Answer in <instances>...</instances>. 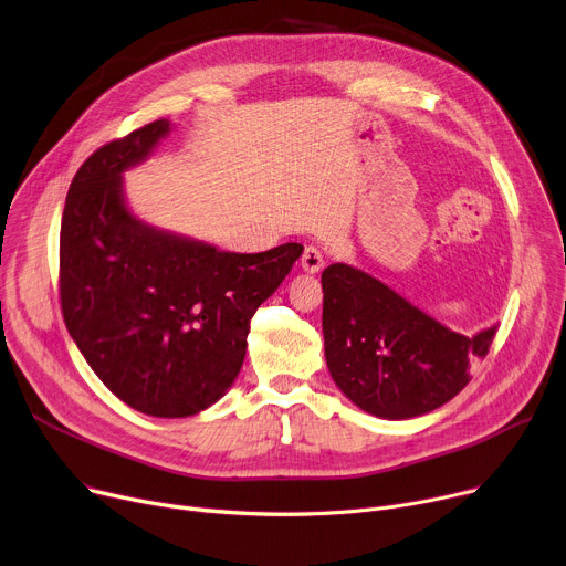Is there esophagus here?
Wrapping results in <instances>:
<instances>
[{
    "mask_svg": "<svg viewBox=\"0 0 566 566\" xmlns=\"http://www.w3.org/2000/svg\"><path fill=\"white\" fill-rule=\"evenodd\" d=\"M300 266H303V271L305 273H318L323 266H325V259H323V252L318 250V248H314V245H310V248H305V252H303V259H300Z\"/></svg>",
    "mask_w": 566,
    "mask_h": 566,
    "instance_id": "34e87169",
    "label": "esophagus"
}]
</instances>
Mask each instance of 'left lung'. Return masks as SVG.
Listing matches in <instances>:
<instances>
[{"instance_id": "obj_1", "label": "left lung", "mask_w": 566, "mask_h": 566, "mask_svg": "<svg viewBox=\"0 0 566 566\" xmlns=\"http://www.w3.org/2000/svg\"><path fill=\"white\" fill-rule=\"evenodd\" d=\"M323 336L332 380L378 419L423 417L455 398L482 361L499 325L473 336L434 316L348 263L323 271Z\"/></svg>"}]
</instances>
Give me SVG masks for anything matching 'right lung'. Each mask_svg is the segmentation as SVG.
Here are the masks:
<instances>
[{"label": "right lung", "instance_id": "1", "mask_svg": "<svg viewBox=\"0 0 566 566\" xmlns=\"http://www.w3.org/2000/svg\"><path fill=\"white\" fill-rule=\"evenodd\" d=\"M172 132L149 123L91 155L61 220L65 327L104 387L157 419L196 417L234 385L250 318L303 254L300 243L224 252L140 220L123 175Z\"/></svg>", "mask_w": 566, "mask_h": 566}]
</instances>
